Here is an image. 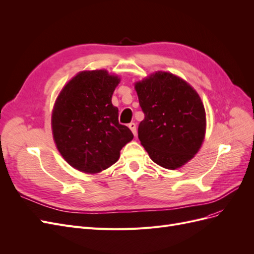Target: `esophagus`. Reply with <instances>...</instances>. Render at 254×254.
<instances>
[{
	"instance_id": "obj_1",
	"label": "esophagus",
	"mask_w": 254,
	"mask_h": 254,
	"mask_svg": "<svg viewBox=\"0 0 254 254\" xmlns=\"http://www.w3.org/2000/svg\"><path fill=\"white\" fill-rule=\"evenodd\" d=\"M128 127L130 128V130H131L132 133L134 135H136V125L134 124V123H130V124H128Z\"/></svg>"
}]
</instances>
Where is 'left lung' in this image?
<instances>
[{
  "mask_svg": "<svg viewBox=\"0 0 254 254\" xmlns=\"http://www.w3.org/2000/svg\"><path fill=\"white\" fill-rule=\"evenodd\" d=\"M144 120L137 135L150 159L176 170L196 155L205 132V111L200 97L174 74L157 72L135 83Z\"/></svg>",
  "mask_w": 254,
  "mask_h": 254,
  "instance_id": "left-lung-1",
  "label": "left lung"
}]
</instances>
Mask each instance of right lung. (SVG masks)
Here are the masks:
<instances>
[{
    "label": "right lung",
    "instance_id": "right-lung-1",
    "mask_svg": "<svg viewBox=\"0 0 254 254\" xmlns=\"http://www.w3.org/2000/svg\"><path fill=\"white\" fill-rule=\"evenodd\" d=\"M119 82L118 76L105 70L86 71L60 92L52 115L53 135L61 156L76 170H106L133 139L131 130L119 123V109L111 103Z\"/></svg>",
    "mask_w": 254,
    "mask_h": 254
}]
</instances>
